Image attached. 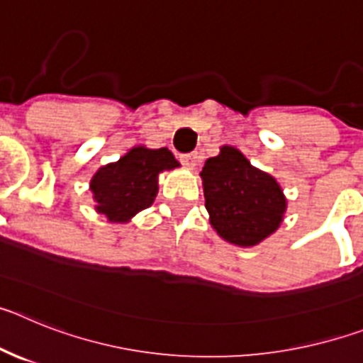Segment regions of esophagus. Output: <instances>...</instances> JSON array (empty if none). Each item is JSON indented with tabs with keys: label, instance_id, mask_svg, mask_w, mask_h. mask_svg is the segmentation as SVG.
<instances>
[{
	"label": "esophagus",
	"instance_id": "1",
	"mask_svg": "<svg viewBox=\"0 0 363 363\" xmlns=\"http://www.w3.org/2000/svg\"><path fill=\"white\" fill-rule=\"evenodd\" d=\"M182 163H184L187 169H194V167L198 165V154L196 152L184 154V156H182Z\"/></svg>",
	"mask_w": 363,
	"mask_h": 363
}]
</instances>
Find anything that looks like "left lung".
I'll return each instance as SVG.
<instances>
[{
  "label": "left lung",
  "instance_id": "left-lung-1",
  "mask_svg": "<svg viewBox=\"0 0 363 363\" xmlns=\"http://www.w3.org/2000/svg\"><path fill=\"white\" fill-rule=\"evenodd\" d=\"M200 176L211 225L225 242L258 245L280 227L287 209L284 191L238 149L221 147L218 156L205 162Z\"/></svg>",
  "mask_w": 363,
  "mask_h": 363
}]
</instances>
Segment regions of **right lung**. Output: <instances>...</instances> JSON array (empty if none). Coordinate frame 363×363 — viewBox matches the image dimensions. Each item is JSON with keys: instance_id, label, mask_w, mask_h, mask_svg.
I'll use <instances>...</instances> for the list:
<instances>
[{"instance_id": "1", "label": "right lung", "mask_w": 363, "mask_h": 363, "mask_svg": "<svg viewBox=\"0 0 363 363\" xmlns=\"http://www.w3.org/2000/svg\"><path fill=\"white\" fill-rule=\"evenodd\" d=\"M179 167L167 147L138 145L118 162L99 167L91 179L96 211L112 223H127L150 207L158 194V174Z\"/></svg>"}]
</instances>
